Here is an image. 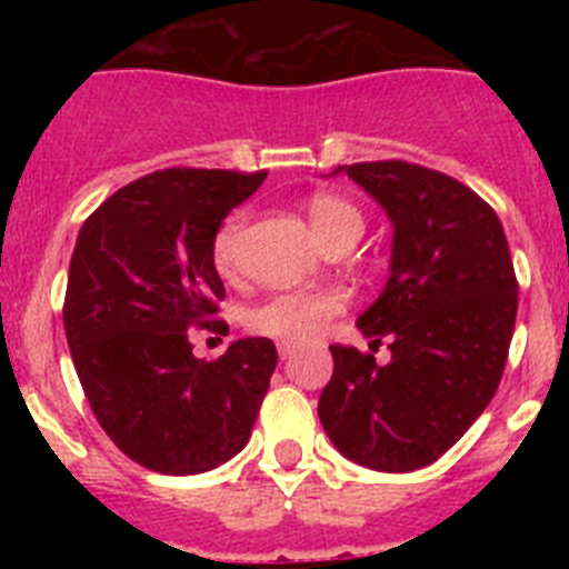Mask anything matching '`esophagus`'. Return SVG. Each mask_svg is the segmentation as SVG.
I'll return each instance as SVG.
<instances>
[{
	"instance_id": "esophagus-1",
	"label": "esophagus",
	"mask_w": 569,
	"mask_h": 569,
	"mask_svg": "<svg viewBox=\"0 0 569 569\" xmlns=\"http://www.w3.org/2000/svg\"><path fill=\"white\" fill-rule=\"evenodd\" d=\"M279 356H281V361L293 359V356H296V345H290V341H281V345H279Z\"/></svg>"
}]
</instances>
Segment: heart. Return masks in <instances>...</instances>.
<instances>
[{
	"label": "heart",
	"mask_w": 569,
	"mask_h": 569,
	"mask_svg": "<svg viewBox=\"0 0 569 569\" xmlns=\"http://www.w3.org/2000/svg\"><path fill=\"white\" fill-rule=\"evenodd\" d=\"M308 219L321 244H330L341 236H356L359 239L361 228H365L359 208L336 193L310 196ZM241 230H244V213H233L228 216V222L213 236L210 256H213V264L219 273H233ZM341 308H345V296L336 293V290H281V293L268 296L256 308L248 310V328L253 333L273 336V339L305 341L321 333L325 325Z\"/></svg>",
	"instance_id": "b5f03b06"
}]
</instances>
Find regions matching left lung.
<instances>
[{
  "mask_svg": "<svg viewBox=\"0 0 569 569\" xmlns=\"http://www.w3.org/2000/svg\"><path fill=\"white\" fill-rule=\"evenodd\" d=\"M393 224L390 276L356 328L390 361L330 345L319 419L345 459L381 472L433 465L499 390L519 284L499 216L467 184L407 162L341 164Z\"/></svg>",
  "mask_w": 569,
  "mask_h": 569,
  "instance_id": "left-lung-1",
  "label": "left lung"
}]
</instances>
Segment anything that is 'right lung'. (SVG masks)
Segmentation results:
<instances>
[{
  "instance_id": "1",
  "label": "right lung",
  "mask_w": 569,
  "mask_h": 569,
  "mask_svg": "<svg viewBox=\"0 0 569 569\" xmlns=\"http://www.w3.org/2000/svg\"><path fill=\"white\" fill-rule=\"evenodd\" d=\"M268 173L170 168L104 199L70 259L64 336L90 410L136 465L196 476L248 445L276 370V345L230 341L196 359L188 328L213 321L224 284L213 236Z\"/></svg>"
}]
</instances>
